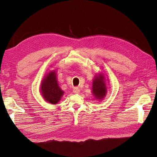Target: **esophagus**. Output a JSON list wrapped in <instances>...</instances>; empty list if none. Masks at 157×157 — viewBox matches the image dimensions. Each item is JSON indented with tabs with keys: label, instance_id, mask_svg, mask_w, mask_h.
Instances as JSON below:
<instances>
[{
	"label": "esophagus",
	"instance_id": "obj_1",
	"mask_svg": "<svg viewBox=\"0 0 157 157\" xmlns=\"http://www.w3.org/2000/svg\"><path fill=\"white\" fill-rule=\"evenodd\" d=\"M80 92V90L78 88V87H75V88L73 89V93L75 94H78Z\"/></svg>",
	"mask_w": 157,
	"mask_h": 157
}]
</instances>
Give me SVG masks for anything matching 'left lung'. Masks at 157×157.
<instances>
[{
	"instance_id": "obj_1",
	"label": "left lung",
	"mask_w": 157,
	"mask_h": 157,
	"mask_svg": "<svg viewBox=\"0 0 157 157\" xmlns=\"http://www.w3.org/2000/svg\"><path fill=\"white\" fill-rule=\"evenodd\" d=\"M93 94L96 99H102L107 94V88L105 83L104 76L102 74L96 75L93 81Z\"/></svg>"
}]
</instances>
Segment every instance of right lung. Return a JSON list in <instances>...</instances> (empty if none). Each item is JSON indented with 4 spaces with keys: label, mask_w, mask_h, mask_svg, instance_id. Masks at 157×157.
Wrapping results in <instances>:
<instances>
[{
    "label": "right lung",
    "mask_w": 157,
    "mask_h": 157,
    "mask_svg": "<svg viewBox=\"0 0 157 157\" xmlns=\"http://www.w3.org/2000/svg\"><path fill=\"white\" fill-rule=\"evenodd\" d=\"M41 91L43 97L50 104H57L63 94L59 88L55 71H50L43 79L41 85Z\"/></svg>",
    "instance_id": "add662e5"
}]
</instances>
